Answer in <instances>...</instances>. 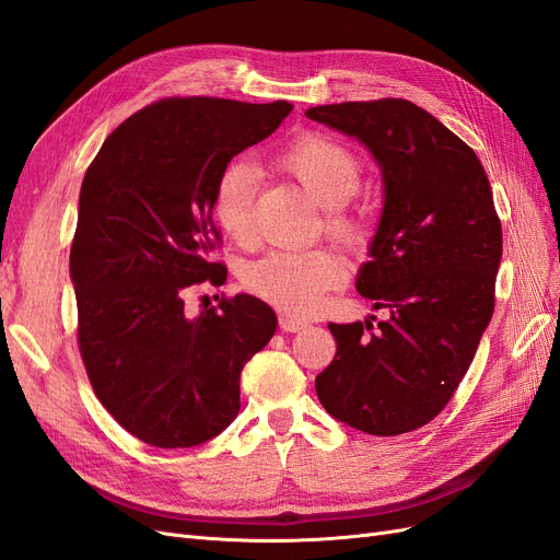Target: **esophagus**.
<instances>
[{"label":"esophagus","instance_id":"obj_1","mask_svg":"<svg viewBox=\"0 0 560 560\" xmlns=\"http://www.w3.org/2000/svg\"><path fill=\"white\" fill-rule=\"evenodd\" d=\"M306 327H308V322L296 319L294 315H287V313L280 315V329H282V331L294 334V331H301V329H306Z\"/></svg>","mask_w":560,"mask_h":560}]
</instances>
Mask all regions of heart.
I'll list each match as a JSON object with an SVG mask.
<instances>
[{
    "label": "heart",
    "instance_id": "heart-1",
    "mask_svg": "<svg viewBox=\"0 0 560 560\" xmlns=\"http://www.w3.org/2000/svg\"><path fill=\"white\" fill-rule=\"evenodd\" d=\"M280 163L325 208V231L334 241L350 249L366 243V217L348 206L364 179V165L352 149L327 135L306 132L282 149ZM254 184L257 173L245 161L231 163L214 184V217L238 245H249L257 238L252 214ZM343 280L346 264L334 252L319 247L268 252L266 257L252 261L243 273V284L249 294L294 317L315 315L327 292L336 290Z\"/></svg>",
    "mask_w": 560,
    "mask_h": 560
}]
</instances>
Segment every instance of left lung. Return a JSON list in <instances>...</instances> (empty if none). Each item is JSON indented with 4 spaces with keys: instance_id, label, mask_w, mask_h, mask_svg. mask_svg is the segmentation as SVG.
Wrapping results in <instances>:
<instances>
[{
    "instance_id": "obj_1",
    "label": "left lung",
    "mask_w": 560,
    "mask_h": 560,
    "mask_svg": "<svg viewBox=\"0 0 560 560\" xmlns=\"http://www.w3.org/2000/svg\"><path fill=\"white\" fill-rule=\"evenodd\" d=\"M308 118L362 140L383 167L385 206L358 292L387 319L329 325L325 409L376 436L442 413L495 311L502 226L481 161L404 97L319 105Z\"/></svg>"
}]
</instances>
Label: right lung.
I'll use <instances>...</instances> for the list:
<instances>
[{"label": "right lung", "instance_id": "add662e5", "mask_svg": "<svg viewBox=\"0 0 560 560\" xmlns=\"http://www.w3.org/2000/svg\"><path fill=\"white\" fill-rule=\"evenodd\" d=\"M292 103L163 97L105 140L81 184L70 252L77 343L100 404L140 442L191 448L241 409V371L276 331L261 299L222 296L198 317L184 299L222 287L214 184Z\"/></svg>", "mask_w": 560, "mask_h": 560}]
</instances>
